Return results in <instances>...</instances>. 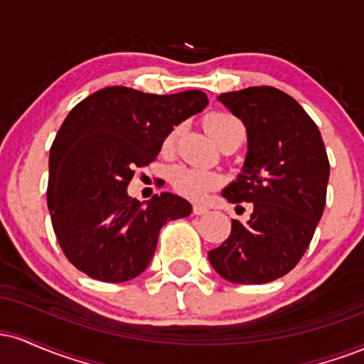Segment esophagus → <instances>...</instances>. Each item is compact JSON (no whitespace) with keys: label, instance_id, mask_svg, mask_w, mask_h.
<instances>
[{"label":"esophagus","instance_id":"esophagus-1","mask_svg":"<svg viewBox=\"0 0 364 364\" xmlns=\"http://www.w3.org/2000/svg\"><path fill=\"white\" fill-rule=\"evenodd\" d=\"M191 212H193L195 215H205L208 212V207L202 205V203H193V205H191Z\"/></svg>","mask_w":364,"mask_h":364}]
</instances>
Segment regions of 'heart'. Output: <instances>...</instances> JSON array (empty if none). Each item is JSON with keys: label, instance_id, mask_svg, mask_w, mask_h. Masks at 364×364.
Returning a JSON list of instances; mask_svg holds the SVG:
<instances>
[{"label": "heart", "instance_id": "heart-1", "mask_svg": "<svg viewBox=\"0 0 364 364\" xmlns=\"http://www.w3.org/2000/svg\"><path fill=\"white\" fill-rule=\"evenodd\" d=\"M205 129L208 135L214 139L217 144H224V141L231 139H245V124L241 123L240 118L235 114L225 111H214L205 116L203 119ZM179 129L174 128L173 132L166 136L162 141V150L168 152L174 147L178 139ZM171 183H173L174 190L178 193L188 196V198L198 200L205 196L208 191L215 190L220 185V176L215 174L214 171L191 168V166H176L171 173Z\"/></svg>", "mask_w": 364, "mask_h": 364}]
</instances>
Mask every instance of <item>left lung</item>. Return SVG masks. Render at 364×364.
<instances>
[{
  "mask_svg": "<svg viewBox=\"0 0 364 364\" xmlns=\"http://www.w3.org/2000/svg\"><path fill=\"white\" fill-rule=\"evenodd\" d=\"M219 101L248 132L243 173L223 196L253 212L245 224L231 220L208 260L225 281L265 284L291 272L311 243L327 202V150L315 121L275 87L225 92Z\"/></svg>",
  "mask_w": 364,
  "mask_h": 364,
  "instance_id": "1",
  "label": "left lung"
}]
</instances>
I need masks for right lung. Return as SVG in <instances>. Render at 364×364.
I'll return each mask as SVG.
<instances>
[{"instance_id": "obj_1", "label": "right lung", "mask_w": 364, "mask_h": 364, "mask_svg": "<svg viewBox=\"0 0 364 364\" xmlns=\"http://www.w3.org/2000/svg\"><path fill=\"white\" fill-rule=\"evenodd\" d=\"M200 90L171 95L107 87L78 102L49 152L48 207L63 253L83 274L124 282L147 269L159 232L190 215L176 195L141 207L127 188L135 171L156 161L162 140L207 106Z\"/></svg>"}]
</instances>
